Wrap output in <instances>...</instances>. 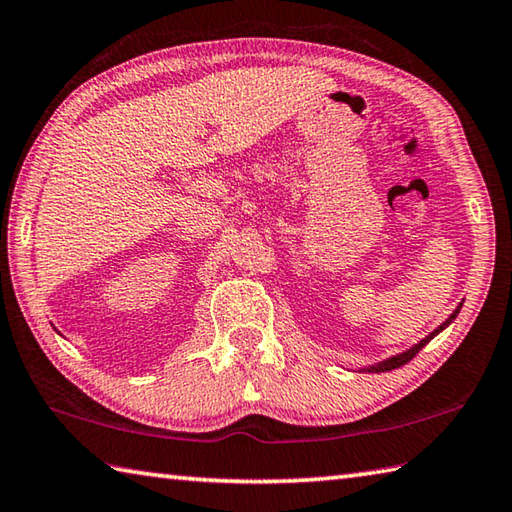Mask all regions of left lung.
<instances>
[{
    "mask_svg": "<svg viewBox=\"0 0 512 512\" xmlns=\"http://www.w3.org/2000/svg\"><path fill=\"white\" fill-rule=\"evenodd\" d=\"M459 310H461V303H459V308H456L450 317H447L441 326H438L434 333H429L425 339H420V342L416 344V346H411V348H407L405 353H400V355H393V357H389V360H384V362H378V364H373V366H366L364 371H369V373H384V371H393V369H398V366H402V364H407L409 360H414L416 357V353L420 351V348L423 346H427L429 342H432V339L441 333V330H445L447 326L452 324V321L456 319V315H459Z\"/></svg>",
    "mask_w": 512,
    "mask_h": 512,
    "instance_id": "8db88e82",
    "label": "left lung"
}]
</instances>
